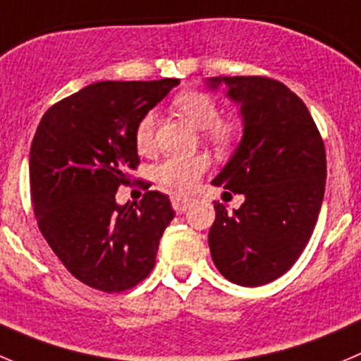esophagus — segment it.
I'll return each instance as SVG.
<instances>
[{"mask_svg": "<svg viewBox=\"0 0 361 361\" xmlns=\"http://www.w3.org/2000/svg\"><path fill=\"white\" fill-rule=\"evenodd\" d=\"M171 203H173V208L176 212H185L188 208V204L192 203V197H187V196H181V194H173L171 196Z\"/></svg>", "mask_w": 361, "mask_h": 361, "instance_id": "obj_1", "label": "esophagus"}]
</instances>
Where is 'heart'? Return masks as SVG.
Instances as JSON below:
<instances>
[{"mask_svg":"<svg viewBox=\"0 0 361 361\" xmlns=\"http://www.w3.org/2000/svg\"><path fill=\"white\" fill-rule=\"evenodd\" d=\"M174 106L181 116L187 117L197 128H204L208 139L219 147H228L240 135V124L237 119H217L219 106L214 97L201 90H187L174 97ZM154 114H146L137 124L135 142L140 153H147L154 140ZM208 158L204 154H173L165 158L157 169L160 183L176 190H188L196 185L197 178L208 169Z\"/></svg>","mask_w":361,"mask_h":361,"instance_id":"obj_1","label":"heart"}]
</instances>
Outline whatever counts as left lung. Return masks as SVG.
<instances>
[{
	"mask_svg": "<svg viewBox=\"0 0 361 361\" xmlns=\"http://www.w3.org/2000/svg\"><path fill=\"white\" fill-rule=\"evenodd\" d=\"M240 106L244 133L215 187L242 194L228 212L214 201L208 233L212 260L240 287H260L283 276L313 233L326 185V151L306 104L281 82L262 76H217Z\"/></svg>",
	"mask_w": 361,
	"mask_h": 361,
	"instance_id": "obj_1",
	"label": "left lung"
}]
</instances>
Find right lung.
I'll use <instances>...</instances> for the list:
<instances>
[{
    "instance_id": "add662e5",
    "label": "right lung",
    "mask_w": 361,
    "mask_h": 361,
    "mask_svg": "<svg viewBox=\"0 0 361 361\" xmlns=\"http://www.w3.org/2000/svg\"><path fill=\"white\" fill-rule=\"evenodd\" d=\"M180 80L97 82L53 104L30 149L39 230L67 271L101 292L147 278L174 219L169 196L149 190L117 204L119 185L139 164L135 130Z\"/></svg>"
}]
</instances>
